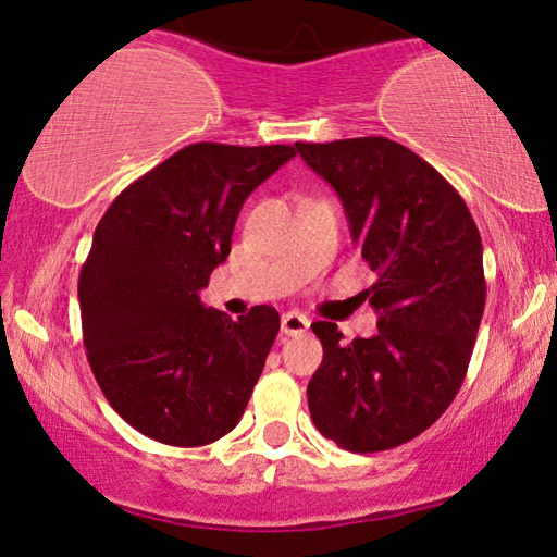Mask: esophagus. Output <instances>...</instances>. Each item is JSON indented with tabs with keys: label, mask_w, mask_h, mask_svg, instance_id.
<instances>
[{
	"label": "esophagus",
	"mask_w": 557,
	"mask_h": 557,
	"mask_svg": "<svg viewBox=\"0 0 557 557\" xmlns=\"http://www.w3.org/2000/svg\"><path fill=\"white\" fill-rule=\"evenodd\" d=\"M309 330V319L299 314V311H286L284 317H281V332L286 334V337H294V334H301Z\"/></svg>",
	"instance_id": "34e87169"
}]
</instances>
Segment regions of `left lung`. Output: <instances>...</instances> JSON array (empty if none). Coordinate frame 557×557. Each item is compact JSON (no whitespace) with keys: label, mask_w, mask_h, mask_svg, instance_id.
Segmentation results:
<instances>
[{"label":"left lung","mask_w":557,"mask_h":557,"mask_svg":"<svg viewBox=\"0 0 557 557\" xmlns=\"http://www.w3.org/2000/svg\"><path fill=\"white\" fill-rule=\"evenodd\" d=\"M296 151L339 195L377 271L364 292L375 337L345 342L334 322L311 324L324 347L307 387L311 421L347 451H385L436 423L459 393L486 301L482 238L461 195L398 141H296Z\"/></svg>","instance_id":"1"}]
</instances>
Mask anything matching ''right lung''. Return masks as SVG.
I'll return each instance as SVG.
<instances>
[{
    "mask_svg": "<svg viewBox=\"0 0 557 557\" xmlns=\"http://www.w3.org/2000/svg\"><path fill=\"white\" fill-rule=\"evenodd\" d=\"M294 147L200 141L128 185L78 278L83 345L106 400L144 436L205 446L238 425L276 339L273 307L233 322L200 292L231 256L243 202Z\"/></svg>",
    "mask_w": 557,
    "mask_h": 557,
    "instance_id": "right-lung-1",
    "label": "right lung"
}]
</instances>
